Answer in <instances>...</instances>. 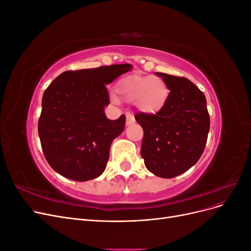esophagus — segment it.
Segmentation results:
<instances>
[{"mask_svg":"<svg viewBox=\"0 0 251 251\" xmlns=\"http://www.w3.org/2000/svg\"><path fill=\"white\" fill-rule=\"evenodd\" d=\"M134 123H135L134 116L132 115V114H130V113H126V126H130V125H132V124H134Z\"/></svg>","mask_w":251,"mask_h":251,"instance_id":"esophagus-1","label":"esophagus"}]
</instances>
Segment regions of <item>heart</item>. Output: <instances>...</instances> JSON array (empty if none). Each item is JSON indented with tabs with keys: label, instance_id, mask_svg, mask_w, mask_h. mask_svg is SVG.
Masks as SVG:
<instances>
[{
	"label": "heart",
	"instance_id": "b5f03b06",
	"mask_svg": "<svg viewBox=\"0 0 251 251\" xmlns=\"http://www.w3.org/2000/svg\"><path fill=\"white\" fill-rule=\"evenodd\" d=\"M118 95L127 102H134L139 111L156 114L161 111L169 100L170 90L166 82L158 76L130 75L121 78L116 85ZM111 101L118 102L116 95L110 96Z\"/></svg>",
	"mask_w": 251,
	"mask_h": 251
}]
</instances>
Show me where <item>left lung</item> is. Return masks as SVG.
Wrapping results in <instances>:
<instances>
[{
  "label": "left lung",
  "instance_id": "obj_1",
  "mask_svg": "<svg viewBox=\"0 0 251 251\" xmlns=\"http://www.w3.org/2000/svg\"><path fill=\"white\" fill-rule=\"evenodd\" d=\"M170 90L169 100L157 114L137 113L143 128L140 154L146 168L161 178L185 173L199 160L209 132L206 98L184 77L156 72Z\"/></svg>",
  "mask_w": 251,
  "mask_h": 251
}]
</instances>
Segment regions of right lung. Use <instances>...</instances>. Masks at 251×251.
Segmentation results:
<instances>
[{
    "label": "right lung",
    "mask_w": 251,
    "mask_h": 251,
    "mask_svg": "<svg viewBox=\"0 0 251 251\" xmlns=\"http://www.w3.org/2000/svg\"><path fill=\"white\" fill-rule=\"evenodd\" d=\"M130 64L66 71L45 90L39 136L45 158L59 175L74 181L100 177L112 141L124 132L126 116L110 120L105 85L132 70Z\"/></svg>",
    "instance_id": "right-lung-1"
}]
</instances>
